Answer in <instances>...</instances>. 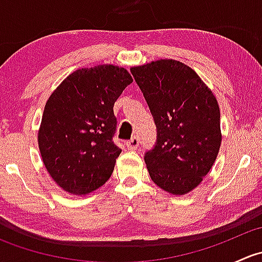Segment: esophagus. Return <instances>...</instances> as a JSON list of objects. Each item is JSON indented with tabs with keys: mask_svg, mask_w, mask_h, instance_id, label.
Segmentation results:
<instances>
[{
	"mask_svg": "<svg viewBox=\"0 0 262 262\" xmlns=\"http://www.w3.org/2000/svg\"><path fill=\"white\" fill-rule=\"evenodd\" d=\"M138 146H139L138 137H133V138H132L130 141L126 142V147H128V149H130V150L137 149V148H138Z\"/></svg>",
	"mask_w": 262,
	"mask_h": 262,
	"instance_id": "esophagus-1",
	"label": "esophagus"
}]
</instances>
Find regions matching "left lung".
I'll return each instance as SVG.
<instances>
[{"label": "left lung", "instance_id": "1", "mask_svg": "<svg viewBox=\"0 0 262 262\" xmlns=\"http://www.w3.org/2000/svg\"><path fill=\"white\" fill-rule=\"evenodd\" d=\"M157 128L144 155L150 179L173 195L191 191L212 168L222 142L221 113L212 90L175 59L130 68Z\"/></svg>", "mask_w": 262, "mask_h": 262}]
</instances>
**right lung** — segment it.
Masks as SVG:
<instances>
[{
    "label": "right lung",
    "mask_w": 262,
    "mask_h": 262,
    "mask_svg": "<svg viewBox=\"0 0 262 262\" xmlns=\"http://www.w3.org/2000/svg\"><path fill=\"white\" fill-rule=\"evenodd\" d=\"M133 78L123 67L100 64L71 73L44 107L38 143L58 186L75 195L110 179L121 149L113 142L114 104Z\"/></svg>",
    "instance_id": "1"
}]
</instances>
